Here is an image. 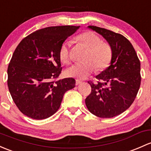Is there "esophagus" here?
<instances>
[{
    "mask_svg": "<svg viewBox=\"0 0 151 151\" xmlns=\"http://www.w3.org/2000/svg\"><path fill=\"white\" fill-rule=\"evenodd\" d=\"M81 83H82V82H81V81L78 80H76V85H80Z\"/></svg>",
    "mask_w": 151,
    "mask_h": 151,
    "instance_id": "esophagus-1",
    "label": "esophagus"
}]
</instances>
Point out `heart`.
<instances>
[{"mask_svg": "<svg viewBox=\"0 0 151 151\" xmlns=\"http://www.w3.org/2000/svg\"><path fill=\"white\" fill-rule=\"evenodd\" d=\"M74 41L79 45L88 49L85 63H77L66 69V75L69 77L82 80L89 77L96 69L104 70L110 65L113 56L112 47L108 42L101 41V37L96 33L87 31L74 38ZM70 42H64L59 50V58L61 62L67 64L70 62L69 55Z\"/></svg>", "mask_w": 151, "mask_h": 151, "instance_id": "b5f03b06", "label": "heart"}]
</instances>
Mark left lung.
I'll list each match as a JSON object with an SVG mask.
<instances>
[{
  "label": "left lung",
  "instance_id": "left-lung-1",
  "mask_svg": "<svg viewBox=\"0 0 151 151\" xmlns=\"http://www.w3.org/2000/svg\"><path fill=\"white\" fill-rule=\"evenodd\" d=\"M88 28L106 40L113 56L110 66L96 76L99 82H88L92 90L85 104L97 116L112 118L134 102L140 86V61L131 42L121 34L96 26Z\"/></svg>",
  "mask_w": 151,
  "mask_h": 151
}]
</instances>
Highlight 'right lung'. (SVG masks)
Listing matches in <instances>:
<instances>
[{
  "instance_id": "obj_1",
  "label": "right lung",
  "mask_w": 151,
  "mask_h": 151,
  "mask_svg": "<svg viewBox=\"0 0 151 151\" xmlns=\"http://www.w3.org/2000/svg\"><path fill=\"white\" fill-rule=\"evenodd\" d=\"M80 26H56L31 33L19 42L8 67V87L20 111L34 119H45L59 109L64 93L75 80L55 81L61 74L59 50Z\"/></svg>"
}]
</instances>
